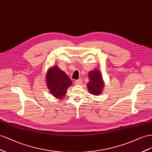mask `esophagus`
<instances>
[{"label":"esophagus","mask_w":152,"mask_h":152,"mask_svg":"<svg viewBox=\"0 0 152 152\" xmlns=\"http://www.w3.org/2000/svg\"><path fill=\"white\" fill-rule=\"evenodd\" d=\"M75 83L76 84H80L81 82H82V80L81 79H78V80H75Z\"/></svg>","instance_id":"esophagus-1"}]
</instances>
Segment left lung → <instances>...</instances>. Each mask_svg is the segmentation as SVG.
<instances>
[{
  "label": "left lung",
  "mask_w": 152,
  "mask_h": 152,
  "mask_svg": "<svg viewBox=\"0 0 152 152\" xmlns=\"http://www.w3.org/2000/svg\"><path fill=\"white\" fill-rule=\"evenodd\" d=\"M104 86V83L101 72L95 70L89 73V81L87 83V88L91 94L95 95H100Z\"/></svg>",
  "instance_id": "8db88e82"
}]
</instances>
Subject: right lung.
I'll use <instances>...</instances> for the list:
<instances>
[{
	"mask_svg": "<svg viewBox=\"0 0 152 152\" xmlns=\"http://www.w3.org/2000/svg\"><path fill=\"white\" fill-rule=\"evenodd\" d=\"M46 80L48 88L51 94L58 99L64 97L67 88L72 84V81L68 76L57 66L49 69Z\"/></svg>",
	"mask_w": 152,
	"mask_h": 152,
	"instance_id": "1",
	"label": "right lung"
}]
</instances>
